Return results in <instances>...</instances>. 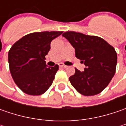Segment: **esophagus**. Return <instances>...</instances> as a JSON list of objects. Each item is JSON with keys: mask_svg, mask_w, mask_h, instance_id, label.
<instances>
[{"mask_svg": "<svg viewBox=\"0 0 126 126\" xmlns=\"http://www.w3.org/2000/svg\"><path fill=\"white\" fill-rule=\"evenodd\" d=\"M60 66L62 67V68H66V67H67V66L65 65V64H62V63L60 64Z\"/></svg>", "mask_w": 126, "mask_h": 126, "instance_id": "obj_1", "label": "esophagus"}]
</instances>
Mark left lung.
<instances>
[{
    "instance_id": "left-lung-1",
    "label": "left lung",
    "mask_w": 126,
    "mask_h": 126,
    "mask_svg": "<svg viewBox=\"0 0 126 126\" xmlns=\"http://www.w3.org/2000/svg\"><path fill=\"white\" fill-rule=\"evenodd\" d=\"M75 49L76 57L84 62L83 71L75 69L69 77L73 87L79 93L92 96L100 93L109 85L116 72L117 54L102 38L75 32L62 34Z\"/></svg>"
}]
</instances>
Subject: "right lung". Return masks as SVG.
Returning <instances> with one entry per match:
<instances>
[{
	"instance_id": "1",
	"label": "right lung",
	"mask_w": 126,
	"mask_h": 126,
	"mask_svg": "<svg viewBox=\"0 0 126 126\" xmlns=\"http://www.w3.org/2000/svg\"><path fill=\"white\" fill-rule=\"evenodd\" d=\"M63 32H35L17 41L8 52V62L12 79L24 93L40 95L52 83L59 66L46 65V55L51 41Z\"/></svg>"
}]
</instances>
